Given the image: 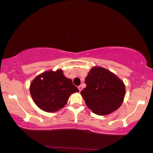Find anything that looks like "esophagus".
<instances>
[{"mask_svg":"<svg viewBox=\"0 0 153 153\" xmlns=\"http://www.w3.org/2000/svg\"><path fill=\"white\" fill-rule=\"evenodd\" d=\"M78 88H79V91H81V90H82V86H81V85H79V86H78Z\"/></svg>","mask_w":153,"mask_h":153,"instance_id":"34e87169","label":"esophagus"}]
</instances>
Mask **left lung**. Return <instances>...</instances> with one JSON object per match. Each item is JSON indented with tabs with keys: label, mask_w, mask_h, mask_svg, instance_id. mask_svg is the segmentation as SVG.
<instances>
[{
	"label": "left lung",
	"mask_w": 153,
	"mask_h": 153,
	"mask_svg": "<svg viewBox=\"0 0 153 153\" xmlns=\"http://www.w3.org/2000/svg\"><path fill=\"white\" fill-rule=\"evenodd\" d=\"M86 87L81 91L85 104L94 114L104 116L121 106L125 85L116 74L101 67H93L85 77Z\"/></svg>",
	"instance_id": "left-lung-1"
}]
</instances>
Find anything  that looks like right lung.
<instances>
[{"label":"right lung","mask_w":153,"mask_h":153,"mask_svg":"<svg viewBox=\"0 0 153 153\" xmlns=\"http://www.w3.org/2000/svg\"><path fill=\"white\" fill-rule=\"evenodd\" d=\"M79 92L62 70L47 71L33 79L30 93L35 104L46 112H56L67 104L72 93Z\"/></svg>","instance_id":"1"}]
</instances>
